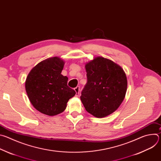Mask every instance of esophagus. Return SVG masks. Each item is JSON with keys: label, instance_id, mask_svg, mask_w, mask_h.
<instances>
[{"label": "esophagus", "instance_id": "1", "mask_svg": "<svg viewBox=\"0 0 161 161\" xmlns=\"http://www.w3.org/2000/svg\"><path fill=\"white\" fill-rule=\"evenodd\" d=\"M75 92H76V96H79V94H80V86H76V88H75Z\"/></svg>", "mask_w": 161, "mask_h": 161}]
</instances>
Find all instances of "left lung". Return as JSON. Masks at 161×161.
Masks as SVG:
<instances>
[{
    "mask_svg": "<svg viewBox=\"0 0 161 161\" xmlns=\"http://www.w3.org/2000/svg\"><path fill=\"white\" fill-rule=\"evenodd\" d=\"M87 83L81 101L87 112L103 118L115 111L123 102L127 80L123 69L112 60L97 57L85 64Z\"/></svg>",
    "mask_w": 161,
    "mask_h": 161,
    "instance_id": "1",
    "label": "left lung"
}]
</instances>
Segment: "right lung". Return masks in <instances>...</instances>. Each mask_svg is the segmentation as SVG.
<instances>
[{
	"label": "right lung",
	"mask_w": 161,
	"mask_h": 161,
	"mask_svg": "<svg viewBox=\"0 0 161 161\" xmlns=\"http://www.w3.org/2000/svg\"><path fill=\"white\" fill-rule=\"evenodd\" d=\"M64 61L53 57L45 59L29 72L25 90L29 101L39 112L49 116L63 112L76 92L67 86L68 78L61 75Z\"/></svg>",
	"instance_id": "obj_1"
}]
</instances>
